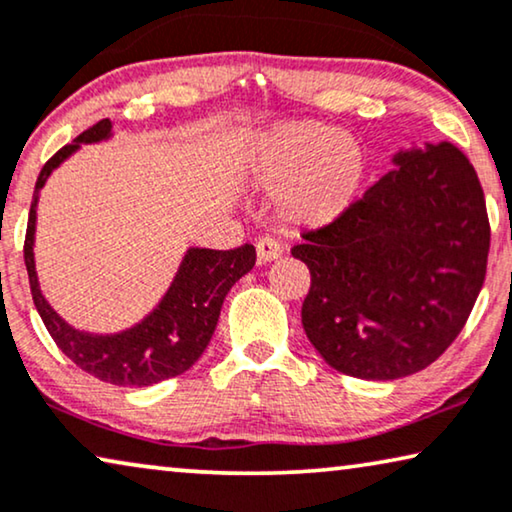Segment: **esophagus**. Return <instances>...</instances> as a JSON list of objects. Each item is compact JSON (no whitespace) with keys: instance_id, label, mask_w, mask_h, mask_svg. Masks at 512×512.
Here are the masks:
<instances>
[{"instance_id":"esophagus-1","label":"esophagus","mask_w":512,"mask_h":512,"mask_svg":"<svg viewBox=\"0 0 512 512\" xmlns=\"http://www.w3.org/2000/svg\"><path fill=\"white\" fill-rule=\"evenodd\" d=\"M256 256L258 263H270L274 258L281 256V247L274 238H261L256 242Z\"/></svg>"}]
</instances>
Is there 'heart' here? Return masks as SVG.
<instances>
[{
    "mask_svg": "<svg viewBox=\"0 0 512 512\" xmlns=\"http://www.w3.org/2000/svg\"><path fill=\"white\" fill-rule=\"evenodd\" d=\"M251 175L258 187L279 189V212L293 226H325L360 196L367 154L358 138L316 120L281 122L261 136Z\"/></svg>",
    "mask_w": 512,
    "mask_h": 512,
    "instance_id": "obj_1",
    "label": "heart"
}]
</instances>
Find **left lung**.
<instances>
[{"label":"left lung","instance_id":"1","mask_svg":"<svg viewBox=\"0 0 512 512\" xmlns=\"http://www.w3.org/2000/svg\"><path fill=\"white\" fill-rule=\"evenodd\" d=\"M397 168L342 217L302 233L309 342L337 372L392 381L455 342L483 288L490 219L471 161L453 143L397 152Z\"/></svg>","mask_w":512,"mask_h":512}]
</instances>
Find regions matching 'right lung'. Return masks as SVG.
<instances>
[{
	"mask_svg": "<svg viewBox=\"0 0 512 512\" xmlns=\"http://www.w3.org/2000/svg\"><path fill=\"white\" fill-rule=\"evenodd\" d=\"M110 136V120L96 122L80 133L73 143L64 145L41 168L34 187V201L29 207L25 233V265L32 288L34 307L43 325L55 339L66 358L99 381L113 385H145L173 379L187 372L201 358L217 328L219 311L231 286L244 277L256 263L254 244L219 251V249H189L170 284L164 300L150 316L133 328L117 335H90L71 328L41 295L39 279L34 270V228L36 201L50 173L78 150L80 143H99Z\"/></svg>",
	"mask_w": 512,
	"mask_h": 512,
	"instance_id": "1",
	"label": "right lung"
}]
</instances>
